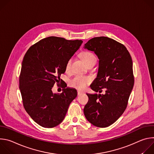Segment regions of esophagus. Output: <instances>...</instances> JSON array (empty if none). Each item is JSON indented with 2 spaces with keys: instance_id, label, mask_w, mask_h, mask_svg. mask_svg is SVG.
<instances>
[{
  "instance_id": "esophagus-1",
  "label": "esophagus",
  "mask_w": 154,
  "mask_h": 154,
  "mask_svg": "<svg viewBox=\"0 0 154 154\" xmlns=\"http://www.w3.org/2000/svg\"><path fill=\"white\" fill-rule=\"evenodd\" d=\"M82 94H83V93L80 91H77V94L79 96V95H81Z\"/></svg>"
}]
</instances>
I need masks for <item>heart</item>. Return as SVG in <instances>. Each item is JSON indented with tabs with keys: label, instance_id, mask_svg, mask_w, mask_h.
<instances>
[{
	"label": "heart",
	"instance_id": "heart-1",
	"mask_svg": "<svg viewBox=\"0 0 154 154\" xmlns=\"http://www.w3.org/2000/svg\"><path fill=\"white\" fill-rule=\"evenodd\" d=\"M82 57L86 64L93 61H96V57L91 52H84L82 54ZM72 60L73 58L71 57L67 61L66 64V71H70ZM90 82L91 79L89 77L83 75H76L69 81V86L77 90H82L85 89L86 85L90 83Z\"/></svg>",
	"mask_w": 154,
	"mask_h": 154
}]
</instances>
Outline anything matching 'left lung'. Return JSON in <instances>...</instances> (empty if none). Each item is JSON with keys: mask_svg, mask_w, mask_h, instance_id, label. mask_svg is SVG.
<instances>
[{"mask_svg": "<svg viewBox=\"0 0 154 154\" xmlns=\"http://www.w3.org/2000/svg\"><path fill=\"white\" fill-rule=\"evenodd\" d=\"M84 48L94 52L99 60L97 77L90 85L96 93L86 94L89 100L84 115L93 125L106 127L116 122L127 107L134 85L132 60L123 45L105 36L90 39ZM103 89L105 93L101 94Z\"/></svg>", "mask_w": 154, "mask_h": 154, "instance_id": "1", "label": "left lung"}]
</instances>
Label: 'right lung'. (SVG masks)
<instances>
[{
    "label": "right lung",
    "instance_id": "add662e5",
    "mask_svg": "<svg viewBox=\"0 0 154 154\" xmlns=\"http://www.w3.org/2000/svg\"><path fill=\"white\" fill-rule=\"evenodd\" d=\"M82 42L49 36L31 46L24 57L19 77L24 107L32 119L43 127L59 125L77 96L75 89L68 87L60 94L53 93L52 89L65 72L67 61Z\"/></svg>",
    "mask_w": 154,
    "mask_h": 154
}]
</instances>
